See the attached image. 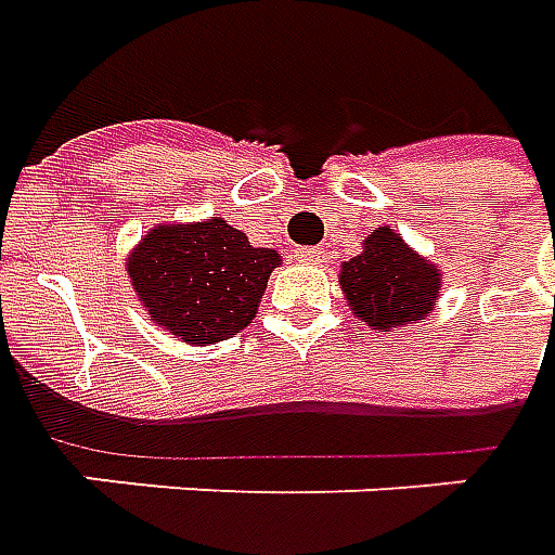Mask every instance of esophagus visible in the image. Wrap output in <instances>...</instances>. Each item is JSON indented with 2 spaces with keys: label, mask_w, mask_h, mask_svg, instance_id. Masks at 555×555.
I'll return each mask as SVG.
<instances>
[{
  "label": "esophagus",
  "mask_w": 555,
  "mask_h": 555,
  "mask_svg": "<svg viewBox=\"0 0 555 555\" xmlns=\"http://www.w3.org/2000/svg\"><path fill=\"white\" fill-rule=\"evenodd\" d=\"M298 262H308V266H320L325 262V250L322 247H296Z\"/></svg>",
  "instance_id": "esophagus-1"
}]
</instances>
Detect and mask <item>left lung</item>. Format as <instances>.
Returning <instances> with one entry per match:
<instances>
[{
    "instance_id": "1",
    "label": "left lung",
    "mask_w": 555,
    "mask_h": 555,
    "mask_svg": "<svg viewBox=\"0 0 555 555\" xmlns=\"http://www.w3.org/2000/svg\"><path fill=\"white\" fill-rule=\"evenodd\" d=\"M442 274L430 259L415 254L403 235L376 227L359 257L344 262L340 289L349 308L371 328H400L424 320L439 298Z\"/></svg>"
}]
</instances>
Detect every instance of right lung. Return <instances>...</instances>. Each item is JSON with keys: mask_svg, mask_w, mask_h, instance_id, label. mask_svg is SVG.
<instances>
[{"mask_svg": "<svg viewBox=\"0 0 555 555\" xmlns=\"http://www.w3.org/2000/svg\"><path fill=\"white\" fill-rule=\"evenodd\" d=\"M137 298L160 328L184 344H218L257 317L281 254L254 247L221 218L160 223L128 257Z\"/></svg>", "mask_w": 555, "mask_h": 555, "instance_id": "1", "label": "right lung"}]
</instances>
